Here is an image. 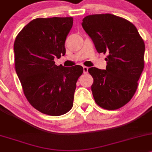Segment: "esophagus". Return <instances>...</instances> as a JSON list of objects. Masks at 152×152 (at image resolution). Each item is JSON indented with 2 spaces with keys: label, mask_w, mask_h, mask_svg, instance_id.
I'll return each instance as SVG.
<instances>
[{
  "label": "esophagus",
  "mask_w": 152,
  "mask_h": 152,
  "mask_svg": "<svg viewBox=\"0 0 152 152\" xmlns=\"http://www.w3.org/2000/svg\"><path fill=\"white\" fill-rule=\"evenodd\" d=\"M88 66H83V73L84 74H86L88 73Z\"/></svg>",
  "instance_id": "obj_1"
}]
</instances>
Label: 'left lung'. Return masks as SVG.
<instances>
[{"mask_svg": "<svg viewBox=\"0 0 152 152\" xmlns=\"http://www.w3.org/2000/svg\"><path fill=\"white\" fill-rule=\"evenodd\" d=\"M83 28L98 53H107L106 69L91 67V86L96 104L115 110L134 96L144 67L145 44L130 22L111 14H94L83 19Z\"/></svg>", "mask_w": 152, "mask_h": 152, "instance_id": "1", "label": "left lung"}]
</instances>
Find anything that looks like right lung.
I'll list each match as a JSON object with an SVG mask.
<instances>
[{
  "label": "right lung",
  "instance_id": "obj_1",
  "mask_svg": "<svg viewBox=\"0 0 152 152\" xmlns=\"http://www.w3.org/2000/svg\"><path fill=\"white\" fill-rule=\"evenodd\" d=\"M72 24V17L37 18L14 41L15 69L24 96L45 115L60 116L72 109L76 83L83 72L80 65L65 67L53 61L65 55V40Z\"/></svg>",
  "mask_w": 152,
  "mask_h": 152
}]
</instances>
